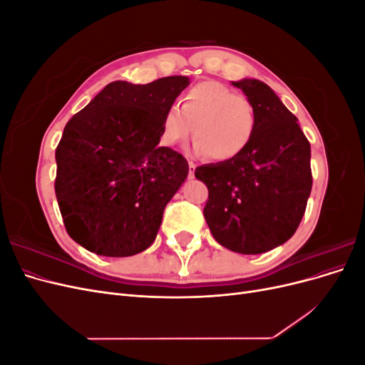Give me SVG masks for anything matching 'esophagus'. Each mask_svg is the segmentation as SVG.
Instances as JSON below:
<instances>
[{
  "instance_id": "34e87169",
  "label": "esophagus",
  "mask_w": 365,
  "mask_h": 365,
  "mask_svg": "<svg viewBox=\"0 0 365 365\" xmlns=\"http://www.w3.org/2000/svg\"><path fill=\"white\" fill-rule=\"evenodd\" d=\"M195 169H196V164L189 161V178H195Z\"/></svg>"
}]
</instances>
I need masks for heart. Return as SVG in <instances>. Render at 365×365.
<instances>
[{"label": "heart", "mask_w": 365, "mask_h": 365, "mask_svg": "<svg viewBox=\"0 0 365 365\" xmlns=\"http://www.w3.org/2000/svg\"><path fill=\"white\" fill-rule=\"evenodd\" d=\"M257 126L256 109L245 96L228 86L205 81L193 85L163 115L161 143L178 146L192 135L196 155H208L215 161L235 160L250 146Z\"/></svg>", "instance_id": "obj_1"}]
</instances>
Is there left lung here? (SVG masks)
Here are the masks:
<instances>
[{
	"label": "left lung",
	"instance_id": "obj_1",
	"mask_svg": "<svg viewBox=\"0 0 365 365\" xmlns=\"http://www.w3.org/2000/svg\"><path fill=\"white\" fill-rule=\"evenodd\" d=\"M256 109L250 146L235 160L196 168L208 189L204 216L220 245L260 254L284 244L300 225L312 189L311 145L271 88L257 79L231 82Z\"/></svg>",
	"mask_w": 365,
	"mask_h": 365
}]
</instances>
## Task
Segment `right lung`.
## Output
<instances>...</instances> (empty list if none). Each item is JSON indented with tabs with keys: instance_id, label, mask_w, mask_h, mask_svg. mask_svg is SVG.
Wrapping results in <instances>:
<instances>
[{
	"instance_id": "add662e5",
	"label": "right lung",
	"mask_w": 365,
	"mask_h": 365,
	"mask_svg": "<svg viewBox=\"0 0 365 365\" xmlns=\"http://www.w3.org/2000/svg\"><path fill=\"white\" fill-rule=\"evenodd\" d=\"M189 83L185 76L115 81L65 125L54 192L67 233L88 251L128 257L155 240L189 175L181 153L158 146L163 115Z\"/></svg>"
}]
</instances>
